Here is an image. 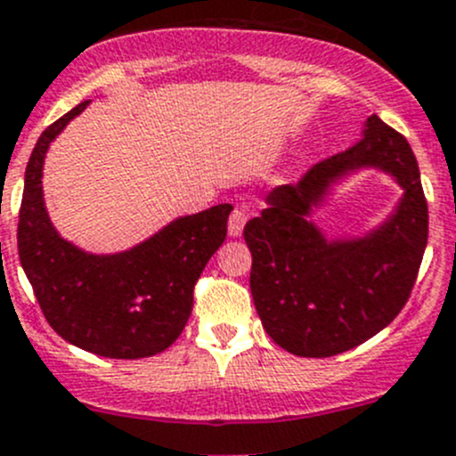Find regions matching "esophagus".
<instances>
[{
  "label": "esophagus",
  "instance_id": "obj_1",
  "mask_svg": "<svg viewBox=\"0 0 456 456\" xmlns=\"http://www.w3.org/2000/svg\"><path fill=\"white\" fill-rule=\"evenodd\" d=\"M247 223V211L245 209H233V214L229 216V236L238 238L245 229Z\"/></svg>",
  "mask_w": 456,
  "mask_h": 456
}]
</instances>
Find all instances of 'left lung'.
<instances>
[{
  "instance_id": "8db88e82",
  "label": "left lung",
  "mask_w": 456,
  "mask_h": 456,
  "mask_svg": "<svg viewBox=\"0 0 456 456\" xmlns=\"http://www.w3.org/2000/svg\"><path fill=\"white\" fill-rule=\"evenodd\" d=\"M363 170L386 173L404 193L368 232L330 239L313 214ZM245 240L256 312L282 350L325 359L365 343L403 309L428 245V205L408 140L370 116L354 147L298 184L272 189L245 224Z\"/></svg>"
}]
</instances>
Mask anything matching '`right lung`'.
I'll return each mask as SVG.
<instances>
[{"instance_id":"add662e5","label":"right lung","mask_w":456,"mask_h":456,"mask_svg":"<svg viewBox=\"0 0 456 456\" xmlns=\"http://www.w3.org/2000/svg\"><path fill=\"white\" fill-rule=\"evenodd\" d=\"M91 102L53 122L26 165L17 249L53 330L91 354L144 359L165 352L187 325L193 285L227 236L232 205L180 216L147 240L95 254L66 240L44 202V158Z\"/></svg>"}]
</instances>
